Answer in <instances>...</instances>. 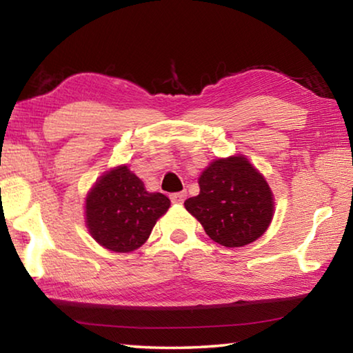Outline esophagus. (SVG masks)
<instances>
[{
  "mask_svg": "<svg viewBox=\"0 0 353 353\" xmlns=\"http://www.w3.org/2000/svg\"><path fill=\"white\" fill-rule=\"evenodd\" d=\"M170 198H171V202H174V204H182V202L187 199V191H179V193H172Z\"/></svg>",
  "mask_w": 353,
  "mask_h": 353,
  "instance_id": "34e87169",
  "label": "esophagus"
}]
</instances>
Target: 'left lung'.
Here are the masks:
<instances>
[{
    "label": "left lung",
    "mask_w": 353,
    "mask_h": 353,
    "mask_svg": "<svg viewBox=\"0 0 353 353\" xmlns=\"http://www.w3.org/2000/svg\"><path fill=\"white\" fill-rule=\"evenodd\" d=\"M185 208L213 241L241 248L265 234L272 219L274 199L268 182L246 157L218 159L199 177V194Z\"/></svg>",
    "instance_id": "obj_1"
}]
</instances>
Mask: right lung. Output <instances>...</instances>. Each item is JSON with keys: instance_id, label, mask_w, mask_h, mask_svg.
I'll return each mask as SVG.
<instances>
[{"instance_id": "right-lung-1", "label": "right lung", "mask_w": 353, "mask_h": 353, "mask_svg": "<svg viewBox=\"0 0 353 353\" xmlns=\"http://www.w3.org/2000/svg\"><path fill=\"white\" fill-rule=\"evenodd\" d=\"M170 204L165 194L146 191L128 166H118L105 172L87 196L88 230L105 249L132 252L148 240Z\"/></svg>"}]
</instances>
